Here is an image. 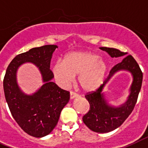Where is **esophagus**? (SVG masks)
<instances>
[{
	"instance_id": "obj_1",
	"label": "esophagus",
	"mask_w": 148,
	"mask_h": 148,
	"mask_svg": "<svg viewBox=\"0 0 148 148\" xmlns=\"http://www.w3.org/2000/svg\"><path fill=\"white\" fill-rule=\"evenodd\" d=\"M77 96H78L77 93H76L75 92H73V91H71V93H70L71 99H73L74 98H75V97H77Z\"/></svg>"
}]
</instances>
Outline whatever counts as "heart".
Instances as JSON below:
<instances>
[{"label": "heart", "instance_id": "obj_1", "mask_svg": "<svg viewBox=\"0 0 148 148\" xmlns=\"http://www.w3.org/2000/svg\"><path fill=\"white\" fill-rule=\"evenodd\" d=\"M107 71L106 62L98 54L89 51H71L52 68L55 80L63 87L70 85L78 75V84L85 93L97 90L103 84Z\"/></svg>", "mask_w": 148, "mask_h": 148}]
</instances>
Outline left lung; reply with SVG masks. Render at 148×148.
<instances>
[{
  "instance_id": "left-lung-1",
  "label": "left lung",
  "mask_w": 148,
  "mask_h": 148,
  "mask_svg": "<svg viewBox=\"0 0 148 148\" xmlns=\"http://www.w3.org/2000/svg\"><path fill=\"white\" fill-rule=\"evenodd\" d=\"M99 49L106 51L112 58L123 57L127 54L113 48L100 47ZM120 70L130 72L133 80L127 100L119 107H114L108 103L102 90L111 77ZM142 79L143 73L134 58L132 55L125 56L122 62L112 68L108 77L99 89L85 96L90 107L88 112L83 116L84 123L91 131L97 133H107L119 128L134 109L141 88Z\"/></svg>"
}]
</instances>
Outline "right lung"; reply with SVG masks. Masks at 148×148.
<instances>
[{"label": "right lung", "instance_id": "obj_1", "mask_svg": "<svg viewBox=\"0 0 148 148\" xmlns=\"http://www.w3.org/2000/svg\"><path fill=\"white\" fill-rule=\"evenodd\" d=\"M56 48L55 45H43L16 55L3 79V91L12 116L25 132L35 138H42L52 132L70 99L68 91L51 81L54 74L50 62ZM25 63L36 66L43 77V86L31 95L22 92L16 80L18 68Z\"/></svg>", "mask_w": 148, "mask_h": 148}]
</instances>
